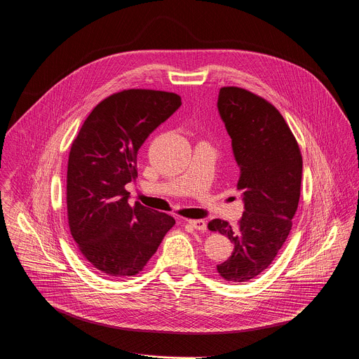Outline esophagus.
Instances as JSON below:
<instances>
[{
    "label": "esophagus",
    "instance_id": "obj_1",
    "mask_svg": "<svg viewBox=\"0 0 359 359\" xmlns=\"http://www.w3.org/2000/svg\"><path fill=\"white\" fill-rule=\"evenodd\" d=\"M187 224H190L194 229H198V231L207 229V222L204 219H187Z\"/></svg>",
    "mask_w": 359,
    "mask_h": 359
}]
</instances>
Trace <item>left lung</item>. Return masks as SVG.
<instances>
[{"instance_id":"1","label":"left lung","mask_w":359,"mask_h":359,"mask_svg":"<svg viewBox=\"0 0 359 359\" xmlns=\"http://www.w3.org/2000/svg\"><path fill=\"white\" fill-rule=\"evenodd\" d=\"M218 112L232 141L241 175L244 214L233 228L224 219L208 222L210 231L226 235L231 257L217 265L221 278L248 282L276 258L292 229L303 161L294 135L282 114L265 98L240 87H222Z\"/></svg>"}]
</instances>
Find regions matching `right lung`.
<instances>
[{"mask_svg": "<svg viewBox=\"0 0 359 359\" xmlns=\"http://www.w3.org/2000/svg\"><path fill=\"white\" fill-rule=\"evenodd\" d=\"M182 105L168 91L131 88L94 107L72 144L67 163V218L73 240L107 276H134L175 225L169 214L130 205L126 184L138 177L145 140Z\"/></svg>", "mask_w": 359, "mask_h": 359, "instance_id": "1", "label": "right lung"}]
</instances>
